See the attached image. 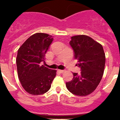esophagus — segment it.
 Instances as JSON below:
<instances>
[{"label": "esophagus", "instance_id": "1", "mask_svg": "<svg viewBox=\"0 0 120 120\" xmlns=\"http://www.w3.org/2000/svg\"><path fill=\"white\" fill-rule=\"evenodd\" d=\"M58 71H59L60 73H63L65 71V70H58Z\"/></svg>", "mask_w": 120, "mask_h": 120}]
</instances>
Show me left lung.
Masks as SVG:
<instances>
[{"label":"left lung","mask_w":120,"mask_h":120,"mask_svg":"<svg viewBox=\"0 0 120 120\" xmlns=\"http://www.w3.org/2000/svg\"><path fill=\"white\" fill-rule=\"evenodd\" d=\"M71 38L69 43L81 72L80 75L73 73V78L66 82V85L71 94L85 97L95 90L101 80L105 64V54L102 45L90 37L79 35Z\"/></svg>","instance_id":"obj_1"}]
</instances>
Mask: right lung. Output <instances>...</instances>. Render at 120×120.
<instances>
[{"mask_svg":"<svg viewBox=\"0 0 120 120\" xmlns=\"http://www.w3.org/2000/svg\"><path fill=\"white\" fill-rule=\"evenodd\" d=\"M52 40L49 34L35 33L18 49L16 59L18 78L23 89L31 95L46 93L56 75V70L41 65Z\"/></svg>","mask_w":120,"mask_h":120,"instance_id":"obj_1","label":"right lung"}]
</instances>
